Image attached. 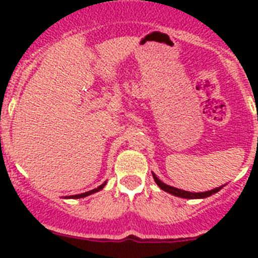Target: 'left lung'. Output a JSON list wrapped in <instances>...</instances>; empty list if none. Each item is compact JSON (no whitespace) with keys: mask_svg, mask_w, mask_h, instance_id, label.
Masks as SVG:
<instances>
[{"mask_svg":"<svg viewBox=\"0 0 258 258\" xmlns=\"http://www.w3.org/2000/svg\"><path fill=\"white\" fill-rule=\"evenodd\" d=\"M154 179H155V182L157 183V186H159L161 190L166 191V192L172 194V195H175V197H178V198H184V199H203V198L211 197L212 194H216L221 190V187H216L214 190L206 191V192H188V191L179 190V188L172 187V186H168V184L163 183V182L157 178L155 174H154Z\"/></svg>","mask_w":258,"mask_h":258,"instance_id":"8db88e82","label":"left lung"}]
</instances>
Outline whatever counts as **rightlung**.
I'll list each match as a JSON object with an SVG mask.
<instances>
[{
	"label": "right lung",
	"mask_w": 258,
	"mask_h": 258,
	"mask_svg": "<svg viewBox=\"0 0 258 258\" xmlns=\"http://www.w3.org/2000/svg\"><path fill=\"white\" fill-rule=\"evenodd\" d=\"M104 184H106V183L101 184V186H99V187L94 188V190H90V191H88V192H84V194H79V195H71V197H70V198H72V199H80V198H85V197H88V195H92V194H94V192H97V191L102 190V188H103V187H104ZM66 198H67V197H66Z\"/></svg>",
	"instance_id": "add662e5"
}]
</instances>
